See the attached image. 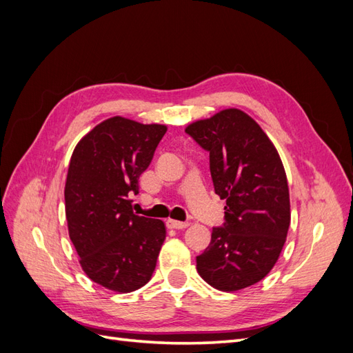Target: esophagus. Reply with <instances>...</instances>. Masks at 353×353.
Segmentation results:
<instances>
[{
	"mask_svg": "<svg viewBox=\"0 0 353 353\" xmlns=\"http://www.w3.org/2000/svg\"><path fill=\"white\" fill-rule=\"evenodd\" d=\"M190 225L188 222H181V221H175V219H169L168 221V227L174 228V230H184Z\"/></svg>",
	"mask_w": 353,
	"mask_h": 353,
	"instance_id": "esophagus-1",
	"label": "esophagus"
}]
</instances>
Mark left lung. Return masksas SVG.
Instances as JSON below:
<instances>
[{"instance_id": "8db88e82", "label": "left lung", "mask_w": 353, "mask_h": 353, "mask_svg": "<svg viewBox=\"0 0 353 353\" xmlns=\"http://www.w3.org/2000/svg\"><path fill=\"white\" fill-rule=\"evenodd\" d=\"M185 132L209 153L215 193L227 200L223 223L196 258L197 272L218 290H241L265 279L285 243L290 197L283 162L262 128L239 109Z\"/></svg>"}]
</instances>
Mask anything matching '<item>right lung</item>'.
<instances>
[{
  "label": "right lung",
  "instance_id": "right-lung-1",
  "mask_svg": "<svg viewBox=\"0 0 353 353\" xmlns=\"http://www.w3.org/2000/svg\"><path fill=\"white\" fill-rule=\"evenodd\" d=\"M165 132V125L114 116L73 150L65 187L69 237L83 272L109 290H138L154 272L165 223L135 215L130 197Z\"/></svg>",
  "mask_w": 353,
  "mask_h": 353
}]
</instances>
